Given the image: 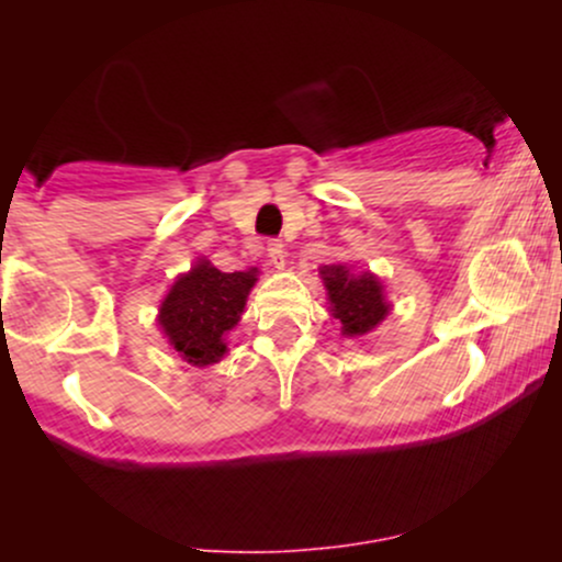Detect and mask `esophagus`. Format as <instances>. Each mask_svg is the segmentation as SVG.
Listing matches in <instances>:
<instances>
[{
    "mask_svg": "<svg viewBox=\"0 0 562 562\" xmlns=\"http://www.w3.org/2000/svg\"><path fill=\"white\" fill-rule=\"evenodd\" d=\"M285 258H288L285 245H282V241H271V245H269L271 266H274V269H282V266H285Z\"/></svg>",
    "mask_w": 562,
    "mask_h": 562,
    "instance_id": "34e87169",
    "label": "esophagus"
}]
</instances>
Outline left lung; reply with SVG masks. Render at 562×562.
Instances as JSON below:
<instances>
[{
  "mask_svg": "<svg viewBox=\"0 0 562 562\" xmlns=\"http://www.w3.org/2000/svg\"><path fill=\"white\" fill-rule=\"evenodd\" d=\"M331 313L342 323V334L361 337L372 331L389 313L383 285L372 274H350L345 266H323Z\"/></svg>",
  "mask_w": 562,
  "mask_h": 562,
  "instance_id": "8db88e82",
  "label": "left lung"
}]
</instances>
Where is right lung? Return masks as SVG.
<instances>
[{"label":"right lung","mask_w":562,"mask_h":562,"mask_svg":"<svg viewBox=\"0 0 562 562\" xmlns=\"http://www.w3.org/2000/svg\"><path fill=\"white\" fill-rule=\"evenodd\" d=\"M258 271H220L198 260L190 274L173 282L160 307V326L190 364H214L225 353V331L239 323Z\"/></svg>","instance_id":"obj_1"}]
</instances>
